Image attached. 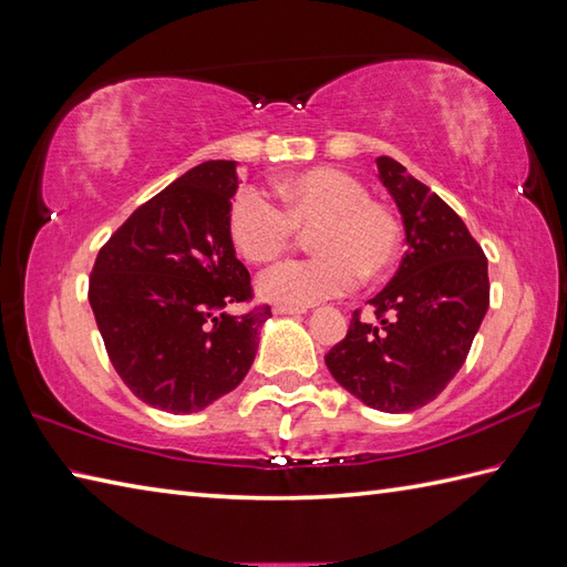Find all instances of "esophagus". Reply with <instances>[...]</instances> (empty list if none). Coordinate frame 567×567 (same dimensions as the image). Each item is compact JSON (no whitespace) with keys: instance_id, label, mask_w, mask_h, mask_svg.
Masks as SVG:
<instances>
[{"instance_id":"esophagus-1","label":"esophagus","mask_w":567,"mask_h":567,"mask_svg":"<svg viewBox=\"0 0 567 567\" xmlns=\"http://www.w3.org/2000/svg\"><path fill=\"white\" fill-rule=\"evenodd\" d=\"M275 315H292V317H302L307 315L305 307H275Z\"/></svg>"}]
</instances>
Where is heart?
<instances>
[{
	"label": "heart",
	"mask_w": 567,
	"mask_h": 567,
	"mask_svg": "<svg viewBox=\"0 0 567 567\" xmlns=\"http://www.w3.org/2000/svg\"><path fill=\"white\" fill-rule=\"evenodd\" d=\"M287 210L262 189H240L228 209V234L246 260L265 262L311 231L315 256L282 260L258 277V292L275 305L311 307L351 292L358 277H378L400 248V226L353 175L315 167L280 185Z\"/></svg>",
	"instance_id": "1"
}]
</instances>
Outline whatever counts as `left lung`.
<instances>
[{"mask_svg":"<svg viewBox=\"0 0 567 567\" xmlns=\"http://www.w3.org/2000/svg\"><path fill=\"white\" fill-rule=\"evenodd\" d=\"M378 175L402 214L406 252L370 299L378 321L353 311L327 368L363 404L402 414L436 400L463 368L487 315L489 277L483 248L436 192L388 155Z\"/></svg>","mask_w":567,"mask_h":567,"instance_id":"8db88e82","label":"left lung"}]
</instances>
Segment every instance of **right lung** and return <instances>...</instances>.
<instances>
[{"mask_svg":"<svg viewBox=\"0 0 567 567\" xmlns=\"http://www.w3.org/2000/svg\"><path fill=\"white\" fill-rule=\"evenodd\" d=\"M236 161H207L128 216L90 277V305L118 378L141 402L192 414L244 382L270 307L252 297L228 209Z\"/></svg>","mask_w":567,"mask_h":567,"instance_id":"add662e5","label":"right lung"}]
</instances>
